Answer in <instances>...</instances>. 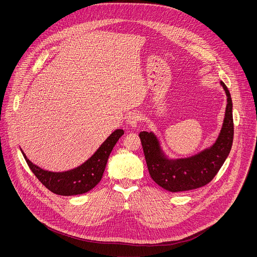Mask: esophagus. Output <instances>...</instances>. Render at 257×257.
Here are the masks:
<instances>
[{
	"instance_id": "obj_1",
	"label": "esophagus",
	"mask_w": 257,
	"mask_h": 257,
	"mask_svg": "<svg viewBox=\"0 0 257 257\" xmlns=\"http://www.w3.org/2000/svg\"><path fill=\"white\" fill-rule=\"evenodd\" d=\"M140 119H141V118H140V115H139L138 113H136V112L131 113V114L128 116V118H127V124H128L130 127L135 128V127L138 125Z\"/></svg>"
}]
</instances>
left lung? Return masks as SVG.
Listing matches in <instances>:
<instances>
[{"instance_id": "8db88e82", "label": "left lung", "mask_w": 257, "mask_h": 257, "mask_svg": "<svg viewBox=\"0 0 257 257\" xmlns=\"http://www.w3.org/2000/svg\"><path fill=\"white\" fill-rule=\"evenodd\" d=\"M219 84L227 95V105L221 131L209 148L190 157L171 158L155 132L139 133L150 175L162 188L180 192L202 187L213 179L228 158L234 136L233 103L225 83L219 81Z\"/></svg>"}]
</instances>
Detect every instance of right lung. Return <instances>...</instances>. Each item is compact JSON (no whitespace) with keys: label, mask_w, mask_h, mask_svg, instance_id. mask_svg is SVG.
I'll return each mask as SVG.
<instances>
[{"label":"right lung","mask_w":257,"mask_h":257,"mask_svg":"<svg viewBox=\"0 0 257 257\" xmlns=\"http://www.w3.org/2000/svg\"><path fill=\"white\" fill-rule=\"evenodd\" d=\"M123 134V129L115 130L86 162L77 168L64 172H51L40 168L31 163L20 150L32 173L50 191L63 196L78 195L88 192L98 184L109 154Z\"/></svg>","instance_id":"1"}]
</instances>
